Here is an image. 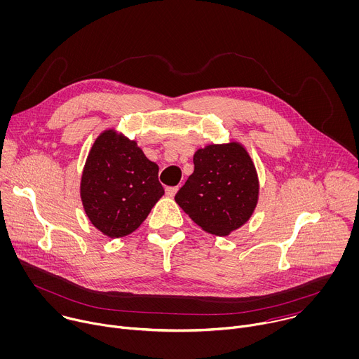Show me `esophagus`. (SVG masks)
I'll return each mask as SVG.
<instances>
[{"instance_id":"34e87169","label":"esophagus","mask_w":359,"mask_h":359,"mask_svg":"<svg viewBox=\"0 0 359 359\" xmlns=\"http://www.w3.org/2000/svg\"><path fill=\"white\" fill-rule=\"evenodd\" d=\"M177 190H179L177 186H175V187H166V194H168L169 197H173V196L177 193Z\"/></svg>"}]
</instances>
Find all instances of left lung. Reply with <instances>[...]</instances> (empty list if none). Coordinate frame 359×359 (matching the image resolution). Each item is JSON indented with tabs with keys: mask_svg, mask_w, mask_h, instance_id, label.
I'll use <instances>...</instances> for the list:
<instances>
[{
	"mask_svg": "<svg viewBox=\"0 0 359 359\" xmlns=\"http://www.w3.org/2000/svg\"><path fill=\"white\" fill-rule=\"evenodd\" d=\"M194 170L175 196L180 208L205 232L226 236L254 214L259 179L245 147L236 141L196 151Z\"/></svg>",
	"mask_w": 359,
	"mask_h": 359,
	"instance_id": "obj_1",
	"label": "left lung"
}]
</instances>
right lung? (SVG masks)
I'll use <instances>...</instances> for the list:
<instances>
[{"instance_id":"obj_1","label":"right lung","mask_w":359,"mask_h":359,"mask_svg":"<svg viewBox=\"0 0 359 359\" xmlns=\"http://www.w3.org/2000/svg\"><path fill=\"white\" fill-rule=\"evenodd\" d=\"M159 166L137 141L115 130L94 141L80 182V197L90 222L108 238L134 232L165 194Z\"/></svg>"}]
</instances>
